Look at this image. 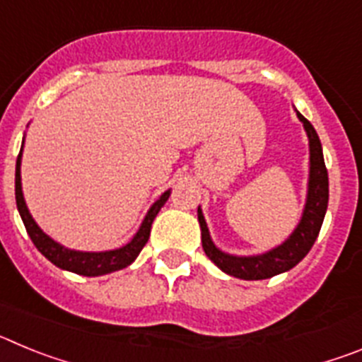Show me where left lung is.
<instances>
[{
  "mask_svg": "<svg viewBox=\"0 0 362 362\" xmlns=\"http://www.w3.org/2000/svg\"><path fill=\"white\" fill-rule=\"evenodd\" d=\"M297 117L303 123L306 136H308L310 172L303 216H300L293 232L288 235V239H284L276 248L263 252V254H228V252L217 248L216 243L212 241L203 210H201V206H197V221H199L201 226V243H203L204 254L209 255V259L217 268H221L228 276L245 281H259L292 270L299 261H303V257L308 254L315 239H317L319 230H321L322 221H325L326 209H328V172H326L322 146L317 132L303 114L297 112Z\"/></svg>",
  "mask_w": 362,
  "mask_h": 362,
  "instance_id": "8db88e82",
  "label": "left lung"
}]
</instances>
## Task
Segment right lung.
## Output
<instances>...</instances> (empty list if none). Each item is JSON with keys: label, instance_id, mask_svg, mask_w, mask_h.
Returning <instances> with one entry per match:
<instances>
[{"label": "right lung", "instance_id": "add662e5", "mask_svg": "<svg viewBox=\"0 0 362 362\" xmlns=\"http://www.w3.org/2000/svg\"><path fill=\"white\" fill-rule=\"evenodd\" d=\"M21 158H23V145H21L18 161H16V204H18V212L19 216H21V219H23L27 233L30 235L34 246H36L45 257L49 259L50 263L56 264V267L62 268V270L79 274V276H105V274H112V272H117L121 270V268H127L129 264H132L134 261H136L137 255H139V252L143 250V246L148 241L150 228H152L153 219H156V216L159 214L163 204L168 201L172 192L170 188L166 192H163L161 197L150 206L145 219H143L141 226L137 228V232L134 233V238L130 239L127 245L119 246V248H114V250L105 252L70 250L66 246L54 241L50 235H47V233L40 228V225H37L36 221H34V217L30 216V212H28V206L27 203H25L23 197V188H21Z\"/></svg>", "mask_w": 362, "mask_h": 362}]
</instances>
